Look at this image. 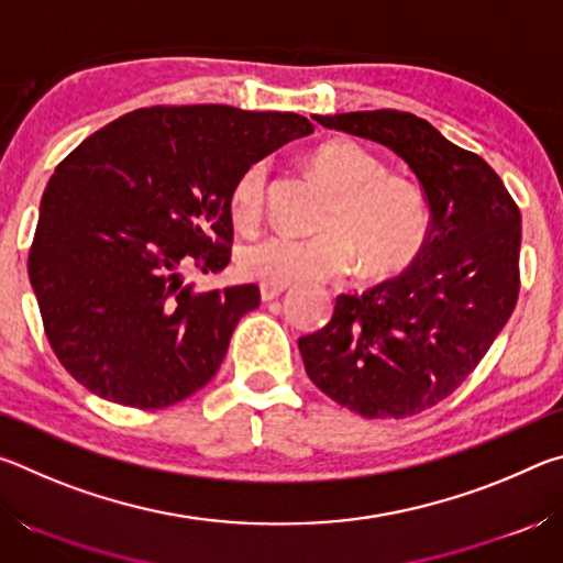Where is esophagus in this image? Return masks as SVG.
I'll use <instances>...</instances> for the list:
<instances>
[{
  "mask_svg": "<svg viewBox=\"0 0 563 563\" xmlns=\"http://www.w3.org/2000/svg\"><path fill=\"white\" fill-rule=\"evenodd\" d=\"M285 290H288V285H285V283L261 280V298H263V302L275 300V298H278V295H280V292H285Z\"/></svg>",
  "mask_w": 563,
  "mask_h": 563,
  "instance_id": "esophagus-1",
  "label": "esophagus"
}]
</instances>
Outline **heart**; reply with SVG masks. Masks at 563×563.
Listing matches in <instances>:
<instances>
[{
	"mask_svg": "<svg viewBox=\"0 0 563 563\" xmlns=\"http://www.w3.org/2000/svg\"><path fill=\"white\" fill-rule=\"evenodd\" d=\"M310 166L332 194L320 223L325 231L310 238L271 235L245 245L238 255L243 275L288 285L345 275L355 251L369 271H397L417 258L430 233V213L412 180L383 174V164L347 139L320 144ZM265 186V161H253L235 178L231 216L241 231L258 228Z\"/></svg>",
	"mask_w": 563,
	"mask_h": 563,
	"instance_id": "obj_1",
	"label": "heart"
}]
</instances>
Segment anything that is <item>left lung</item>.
I'll use <instances>...</instances> for the list:
<instances>
[{"instance_id": "8db88e82", "label": "left lung", "mask_w": 563, "mask_h": 563, "mask_svg": "<svg viewBox=\"0 0 563 563\" xmlns=\"http://www.w3.org/2000/svg\"><path fill=\"white\" fill-rule=\"evenodd\" d=\"M316 121L395 151L422 186L432 221L402 275L340 295L328 325L298 340L305 373L362 417H412L450 397L511 318L521 213L487 161L415 113L379 109Z\"/></svg>"}]
</instances>
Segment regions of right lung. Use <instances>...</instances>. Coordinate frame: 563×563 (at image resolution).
<instances>
[{"label":"right lung","instance_id":"obj_1","mask_svg":"<svg viewBox=\"0 0 563 563\" xmlns=\"http://www.w3.org/2000/svg\"><path fill=\"white\" fill-rule=\"evenodd\" d=\"M312 123L223 103L136 109L81 141L46 184L30 280L46 340L76 383L161 409L198 393L258 285L194 290L186 268L231 263L241 170Z\"/></svg>","mask_w":563,"mask_h":563}]
</instances>
